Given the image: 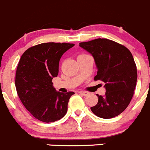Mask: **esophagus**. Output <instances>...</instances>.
I'll list each match as a JSON object with an SVG mask.
<instances>
[{
  "label": "esophagus",
  "instance_id": "34e87169",
  "mask_svg": "<svg viewBox=\"0 0 150 150\" xmlns=\"http://www.w3.org/2000/svg\"><path fill=\"white\" fill-rule=\"evenodd\" d=\"M78 93H79L80 94L83 95V96H87L89 94V93H88V92H86V91H79V92H78Z\"/></svg>",
  "mask_w": 150,
  "mask_h": 150
}]
</instances>
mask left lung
<instances>
[{
	"label": "left lung",
	"mask_w": 150,
	"mask_h": 150,
	"mask_svg": "<svg viewBox=\"0 0 150 150\" xmlns=\"http://www.w3.org/2000/svg\"><path fill=\"white\" fill-rule=\"evenodd\" d=\"M93 56L97 68L94 80L104 83L105 95L91 107L101 118L109 119L122 113L131 102L137 81V69L131 51L122 45L106 38L80 43Z\"/></svg>",
	"instance_id": "8db88e82"
}]
</instances>
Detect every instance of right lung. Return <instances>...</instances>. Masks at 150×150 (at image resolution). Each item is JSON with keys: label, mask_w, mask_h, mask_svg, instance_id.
Wrapping results in <instances>:
<instances>
[{"label": "right lung", "mask_w": 150, "mask_h": 150, "mask_svg": "<svg viewBox=\"0 0 150 150\" xmlns=\"http://www.w3.org/2000/svg\"><path fill=\"white\" fill-rule=\"evenodd\" d=\"M74 46L41 43L28 48L21 57L15 78L17 94L30 114L40 121L55 122L67 112L69 99L75 93L57 91L52 79L58 75L62 56Z\"/></svg>", "instance_id": "obj_1"}]
</instances>
